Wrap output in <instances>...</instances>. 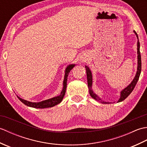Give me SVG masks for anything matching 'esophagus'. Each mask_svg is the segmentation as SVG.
Listing matches in <instances>:
<instances>
[{
  "label": "esophagus",
  "instance_id": "1",
  "mask_svg": "<svg viewBox=\"0 0 147 147\" xmlns=\"http://www.w3.org/2000/svg\"><path fill=\"white\" fill-rule=\"evenodd\" d=\"M82 61H86V59H83Z\"/></svg>",
  "mask_w": 147,
  "mask_h": 147
}]
</instances>
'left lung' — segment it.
<instances>
[{"instance_id": "8db88e82", "label": "left lung", "mask_w": 147, "mask_h": 147, "mask_svg": "<svg viewBox=\"0 0 147 147\" xmlns=\"http://www.w3.org/2000/svg\"><path fill=\"white\" fill-rule=\"evenodd\" d=\"M133 32L136 36V38L138 39V41H137V59H138V66H137V71L135 74V76L134 78L133 81L129 85H127L126 88H124L123 90H121L120 93V98L118 100L117 102H120L123 101L124 100H125L127 96L129 95L132 92L133 89L135 88V87L136 85L137 82H138L139 77L140 75V73H141L142 71V60H141V54H140V42L138 40V36L137 33H136L135 31H133ZM85 69L86 71V76H87V81H88V86L89 89V93L90 96L92 97L96 100L99 101L100 102L102 103V104H111V102H104L99 97V96L94 93L92 90V84H93V76H92V71L90 70V69L88 67V66L85 65Z\"/></svg>"}]
</instances>
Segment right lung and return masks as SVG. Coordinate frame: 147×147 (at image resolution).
<instances>
[{"mask_svg":"<svg viewBox=\"0 0 147 147\" xmlns=\"http://www.w3.org/2000/svg\"><path fill=\"white\" fill-rule=\"evenodd\" d=\"M75 65H76L75 64H69L67 65L66 68H65L64 78V81H63V87H62V90L59 95L54 96V97L45 100H43L40 102H30L19 97L18 96H17L19 100H20L21 102H23L24 105L28 106V107L36 108V109H45V108L52 107L56 105L60 104V103L62 102V99H63L65 93V90H66V87H67V81L68 74L69 73V72L71 71L72 69L75 66Z\"/></svg>","mask_w":147,"mask_h":147,"instance_id":"1","label":"right lung"}]
</instances>
